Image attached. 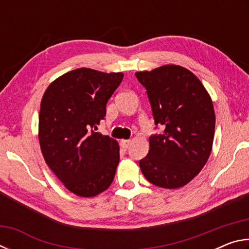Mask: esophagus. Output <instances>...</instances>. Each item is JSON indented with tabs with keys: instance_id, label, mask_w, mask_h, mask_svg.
<instances>
[{
	"instance_id": "esophagus-1",
	"label": "esophagus",
	"mask_w": 249,
	"mask_h": 249,
	"mask_svg": "<svg viewBox=\"0 0 249 249\" xmlns=\"http://www.w3.org/2000/svg\"><path fill=\"white\" fill-rule=\"evenodd\" d=\"M121 145H122V147H123L124 149H127L128 147L130 146V141H128V140H123L121 142Z\"/></svg>"
}]
</instances>
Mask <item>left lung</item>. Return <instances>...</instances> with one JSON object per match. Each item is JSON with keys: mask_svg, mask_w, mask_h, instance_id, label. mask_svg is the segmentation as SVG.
Segmentation results:
<instances>
[{"mask_svg": "<svg viewBox=\"0 0 249 249\" xmlns=\"http://www.w3.org/2000/svg\"><path fill=\"white\" fill-rule=\"evenodd\" d=\"M135 75L146 89L155 124L163 127L162 133L149 137L141 170L157 187H183L201 171L212 150V100L200 80L183 67L167 65Z\"/></svg>", "mask_w": 249, "mask_h": 249, "instance_id": "left-lung-1", "label": "left lung"}]
</instances>
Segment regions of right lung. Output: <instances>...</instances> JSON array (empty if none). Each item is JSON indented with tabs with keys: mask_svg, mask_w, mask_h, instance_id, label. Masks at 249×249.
<instances>
[{
	"mask_svg": "<svg viewBox=\"0 0 249 249\" xmlns=\"http://www.w3.org/2000/svg\"><path fill=\"white\" fill-rule=\"evenodd\" d=\"M123 77L122 72L79 68L54 80L41 99V153L53 174L74 195L98 196L114 179L119 144L95 130Z\"/></svg>",
	"mask_w": 249,
	"mask_h": 249,
	"instance_id": "obj_1",
	"label": "right lung"
}]
</instances>
